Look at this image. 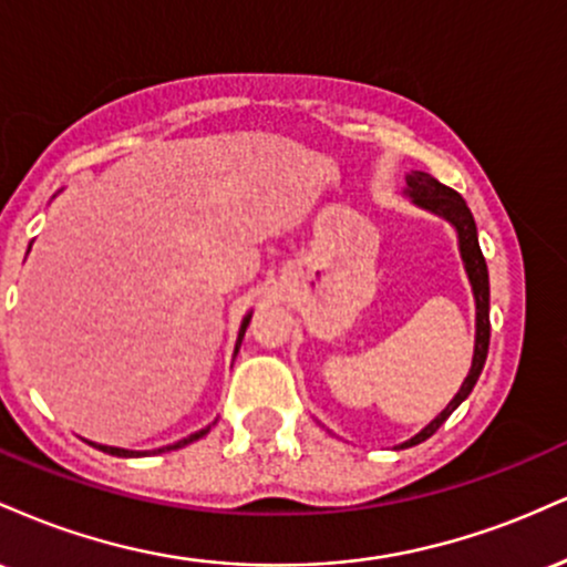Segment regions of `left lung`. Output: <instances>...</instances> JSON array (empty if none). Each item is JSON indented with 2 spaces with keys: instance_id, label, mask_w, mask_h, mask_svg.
I'll return each instance as SVG.
<instances>
[{
  "instance_id": "obj_1",
  "label": "left lung",
  "mask_w": 567,
  "mask_h": 567,
  "mask_svg": "<svg viewBox=\"0 0 567 567\" xmlns=\"http://www.w3.org/2000/svg\"><path fill=\"white\" fill-rule=\"evenodd\" d=\"M405 194L413 199V205L424 207V210L451 220L455 226V231H458V250H461V258H464L466 275H470L474 303H477V338H474V357H472L470 375H466V381L461 383L458 394L453 396L451 405L442 410L437 419H434L426 429H421L415 437H410L408 442H402L400 445V447H413L419 445V442L432 437V434L445 424L447 415H451L453 410L472 394L474 383H477L480 373H483L487 343H491V315H487V309H491V282H487V264L477 243V226H474L472 210L466 207L464 197H461L458 192H453V188H447L445 184H440V181L432 178L429 173H421V171H413L408 175Z\"/></svg>"
}]
</instances>
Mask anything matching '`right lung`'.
<instances>
[{
    "label": "right lung",
    "mask_w": 567,
    "mask_h": 567,
    "mask_svg": "<svg viewBox=\"0 0 567 567\" xmlns=\"http://www.w3.org/2000/svg\"><path fill=\"white\" fill-rule=\"evenodd\" d=\"M247 324H250V315H247V317H245V320H243V328H239V338H237V351H239V343H243V336H245ZM207 432H210V426H205V429H199V432L188 434V437H184V440H178V442H175V445L159 447V451H125V447H109V445H95V442H90V445H93V447H97V451L109 453V455H120V458H133V455H148V453H165V451H178V447H184V445H188V442H194V440L205 437V434H207Z\"/></svg>",
    "instance_id": "obj_1"
}]
</instances>
